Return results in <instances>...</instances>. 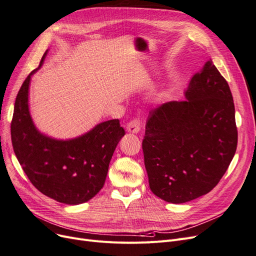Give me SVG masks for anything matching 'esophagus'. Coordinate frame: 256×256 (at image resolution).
<instances>
[{
  "mask_svg": "<svg viewBox=\"0 0 256 256\" xmlns=\"http://www.w3.org/2000/svg\"><path fill=\"white\" fill-rule=\"evenodd\" d=\"M126 130L130 134H138L140 130V118H134L132 120H130L127 126H126Z\"/></svg>",
  "mask_w": 256,
  "mask_h": 256,
  "instance_id": "34e87169",
  "label": "esophagus"
}]
</instances>
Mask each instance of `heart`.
I'll return each instance as SVG.
<instances>
[{
  "label": "heart",
  "mask_w": 256,
  "mask_h": 256,
  "mask_svg": "<svg viewBox=\"0 0 256 256\" xmlns=\"http://www.w3.org/2000/svg\"><path fill=\"white\" fill-rule=\"evenodd\" d=\"M160 96H162V98L164 100H172L173 96H174V89H173V88H168L167 90L164 91Z\"/></svg>",
  "instance_id": "heart-1"
}]
</instances>
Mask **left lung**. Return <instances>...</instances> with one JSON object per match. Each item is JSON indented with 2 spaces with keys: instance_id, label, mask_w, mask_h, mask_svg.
Instances as JSON below:
<instances>
[{
  "instance_id": "left-lung-1",
  "label": "left lung",
  "mask_w": 256,
  "mask_h": 256,
  "mask_svg": "<svg viewBox=\"0 0 256 256\" xmlns=\"http://www.w3.org/2000/svg\"><path fill=\"white\" fill-rule=\"evenodd\" d=\"M185 98L150 112L142 140L150 189L172 204L210 192L238 146L231 90L211 60L192 76Z\"/></svg>"
}]
</instances>
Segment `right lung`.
<instances>
[{
    "label": "right lung",
    "mask_w": 256,
    "mask_h": 256,
    "mask_svg": "<svg viewBox=\"0 0 256 256\" xmlns=\"http://www.w3.org/2000/svg\"><path fill=\"white\" fill-rule=\"evenodd\" d=\"M47 52L16 96L12 122V146L26 176L40 192L56 202L78 205L103 188L109 162L125 130L118 120H110L71 140H56L40 132L30 116L29 85Z\"/></svg>",
    "instance_id": "1"
}]
</instances>
